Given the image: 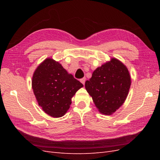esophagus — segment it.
<instances>
[{"mask_svg": "<svg viewBox=\"0 0 160 160\" xmlns=\"http://www.w3.org/2000/svg\"><path fill=\"white\" fill-rule=\"evenodd\" d=\"M80 81H81V83H82V84H85V78H82V79H80Z\"/></svg>", "mask_w": 160, "mask_h": 160, "instance_id": "esophagus-1", "label": "esophagus"}]
</instances>
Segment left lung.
Here are the masks:
<instances>
[{
    "label": "left lung",
    "instance_id": "1",
    "mask_svg": "<svg viewBox=\"0 0 160 160\" xmlns=\"http://www.w3.org/2000/svg\"><path fill=\"white\" fill-rule=\"evenodd\" d=\"M127 67L112 57L97 68L85 87L99 112L108 115L115 112L126 99L131 86Z\"/></svg>",
    "mask_w": 160,
    "mask_h": 160
}]
</instances>
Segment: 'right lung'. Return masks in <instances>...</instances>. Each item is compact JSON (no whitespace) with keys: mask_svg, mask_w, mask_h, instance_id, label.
Here are the masks:
<instances>
[{"mask_svg":"<svg viewBox=\"0 0 160 160\" xmlns=\"http://www.w3.org/2000/svg\"><path fill=\"white\" fill-rule=\"evenodd\" d=\"M83 85L59 62L47 58L34 71L32 88L38 105L52 118H61L69 110L71 99Z\"/></svg>","mask_w":160,"mask_h":160,"instance_id":"obj_1","label":"right lung"}]
</instances>
